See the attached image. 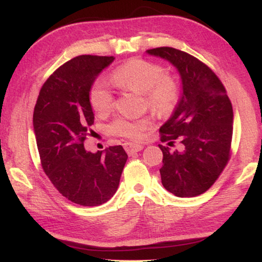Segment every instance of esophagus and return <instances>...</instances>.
<instances>
[{"mask_svg":"<svg viewBox=\"0 0 262 262\" xmlns=\"http://www.w3.org/2000/svg\"><path fill=\"white\" fill-rule=\"evenodd\" d=\"M124 148H125L127 154L131 155V154H134V153L140 152V150L144 148V146L138 145V144H135V143H125V144H124Z\"/></svg>","mask_w":262,"mask_h":262,"instance_id":"obj_1","label":"esophagus"}]
</instances>
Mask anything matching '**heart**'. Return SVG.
I'll return each instance as SVG.
<instances>
[{
    "label": "heart",
    "instance_id": "b5f03b06",
    "mask_svg": "<svg viewBox=\"0 0 262 262\" xmlns=\"http://www.w3.org/2000/svg\"><path fill=\"white\" fill-rule=\"evenodd\" d=\"M112 81L122 89L144 94L146 103L158 113H169L175 108L180 99V86L172 78L166 76L160 64L136 58L123 64L112 75ZM90 101L96 113L104 114L114 104V94L107 81L98 79L92 86ZM152 125L148 117L138 119L118 118L112 124L115 135L138 140Z\"/></svg>",
    "mask_w": 262,
    "mask_h": 262
}]
</instances>
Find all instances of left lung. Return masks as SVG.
<instances>
[{
	"label": "left lung",
	"instance_id": "1",
	"mask_svg": "<svg viewBox=\"0 0 262 262\" xmlns=\"http://www.w3.org/2000/svg\"><path fill=\"white\" fill-rule=\"evenodd\" d=\"M177 69L182 94L170 118L160 127L161 140L182 149L159 145L164 189L180 198L203 194L212 186L230 157L233 112L217 76L198 58L171 47L146 50Z\"/></svg>",
	"mask_w": 262,
	"mask_h": 262
}]
</instances>
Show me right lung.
Instances as JSON below:
<instances>
[{"label": "right lung", "mask_w": 262, "mask_h": 262, "mask_svg": "<svg viewBox=\"0 0 262 262\" xmlns=\"http://www.w3.org/2000/svg\"><path fill=\"white\" fill-rule=\"evenodd\" d=\"M114 56L81 55L59 67L40 90L33 113V128L42 169L68 200L99 206L117 191L125 150L110 146L98 153L84 147L94 123L90 92L96 77Z\"/></svg>", "instance_id": "1"}]
</instances>
